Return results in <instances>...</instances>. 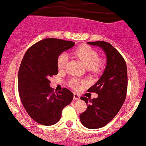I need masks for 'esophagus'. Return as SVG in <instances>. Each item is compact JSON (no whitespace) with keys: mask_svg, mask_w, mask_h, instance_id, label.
Here are the masks:
<instances>
[{"mask_svg":"<svg viewBox=\"0 0 146 146\" xmlns=\"http://www.w3.org/2000/svg\"><path fill=\"white\" fill-rule=\"evenodd\" d=\"M73 100H80V96L78 95V94L74 93V94H73Z\"/></svg>","mask_w":146,"mask_h":146,"instance_id":"34e87169","label":"esophagus"}]
</instances>
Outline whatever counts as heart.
I'll use <instances>...</instances> for the list:
<instances>
[{
	"label": "heart",
	"instance_id": "b5f03b06",
	"mask_svg": "<svg viewBox=\"0 0 146 146\" xmlns=\"http://www.w3.org/2000/svg\"><path fill=\"white\" fill-rule=\"evenodd\" d=\"M75 55H76L84 66L89 69V70L98 73L102 68V62L99 60V54L94 48L87 45H82L76 48L74 51ZM68 62V55L66 54H62L57 59V67L60 70H62L65 68ZM82 81L74 78L69 82V84L74 89H79Z\"/></svg>",
	"mask_w": 146,
	"mask_h": 146
}]
</instances>
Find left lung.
I'll return each mask as SVG.
<instances>
[{
	"label": "left lung",
	"mask_w": 146,
	"mask_h": 146,
	"mask_svg": "<svg viewBox=\"0 0 146 146\" xmlns=\"http://www.w3.org/2000/svg\"><path fill=\"white\" fill-rule=\"evenodd\" d=\"M87 44L102 48L107 59L104 73L88 89V92L97 93L98 98H81L87 105L86 111L79 115L81 124L88 129H98L108 124L124 104L127 91V69L124 59L111 44L106 41Z\"/></svg>",
	"instance_id": "obj_1"
}]
</instances>
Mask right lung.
I'll return each instance as SVG.
<instances>
[{"instance_id": "add662e5", "label": "right lung", "mask_w": 146, "mask_h": 146, "mask_svg": "<svg viewBox=\"0 0 146 146\" xmlns=\"http://www.w3.org/2000/svg\"><path fill=\"white\" fill-rule=\"evenodd\" d=\"M74 45L73 41L49 38L30 47L23 57L18 73L19 94L28 115L38 124L57 123L62 109L73 100V92L66 88L54 92L49 78L58 73L60 54Z\"/></svg>"}]
</instances>
